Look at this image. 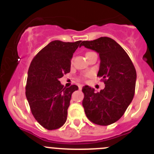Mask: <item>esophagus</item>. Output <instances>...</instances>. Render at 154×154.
I'll use <instances>...</instances> for the list:
<instances>
[{"instance_id":"34e87169","label":"esophagus","mask_w":154,"mask_h":154,"mask_svg":"<svg viewBox=\"0 0 154 154\" xmlns=\"http://www.w3.org/2000/svg\"><path fill=\"white\" fill-rule=\"evenodd\" d=\"M78 88H79V89L81 90V89H82V88H83V85H81V84H78Z\"/></svg>"}]
</instances>
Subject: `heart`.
Instances as JSON below:
<instances>
[{
  "label": "heart",
  "instance_id": "1",
  "mask_svg": "<svg viewBox=\"0 0 154 154\" xmlns=\"http://www.w3.org/2000/svg\"><path fill=\"white\" fill-rule=\"evenodd\" d=\"M88 53H89V52H87V53H86V54H88Z\"/></svg>",
  "mask_w": 154,
  "mask_h": 154
}]
</instances>
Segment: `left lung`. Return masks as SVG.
<instances>
[{
	"mask_svg": "<svg viewBox=\"0 0 154 154\" xmlns=\"http://www.w3.org/2000/svg\"><path fill=\"white\" fill-rule=\"evenodd\" d=\"M81 46L95 51L100 59L97 76L103 77L105 88L94 93V88L83 87V106L88 120L107 126L117 122L133 100L136 80V68L120 45L109 37L82 42Z\"/></svg>",
	"mask_w": 154,
	"mask_h": 154,
	"instance_id": "obj_1",
	"label": "left lung"
}]
</instances>
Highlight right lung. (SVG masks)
Returning <instances> with one entry per match:
<instances>
[{
    "label": "right lung",
    "mask_w": 154,
    "mask_h": 154,
    "mask_svg": "<svg viewBox=\"0 0 154 154\" xmlns=\"http://www.w3.org/2000/svg\"><path fill=\"white\" fill-rule=\"evenodd\" d=\"M81 41L50 42L32 59L27 74L26 97L31 112L44 128L57 130L67 119L71 94L76 85L66 88L60 78L70 72L73 54Z\"/></svg>",
    "instance_id": "1"
}]
</instances>
